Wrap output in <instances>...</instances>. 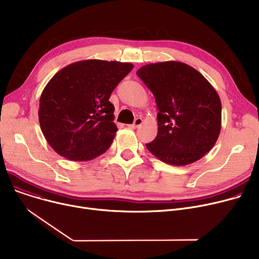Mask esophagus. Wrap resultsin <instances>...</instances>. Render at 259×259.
Here are the masks:
<instances>
[{
    "label": "esophagus",
    "instance_id": "1",
    "mask_svg": "<svg viewBox=\"0 0 259 259\" xmlns=\"http://www.w3.org/2000/svg\"><path fill=\"white\" fill-rule=\"evenodd\" d=\"M142 124H143V119H142L141 117H138V118L134 119V122H133L132 125H129V127H130V128H138V127H140Z\"/></svg>",
    "mask_w": 259,
    "mask_h": 259
}]
</instances>
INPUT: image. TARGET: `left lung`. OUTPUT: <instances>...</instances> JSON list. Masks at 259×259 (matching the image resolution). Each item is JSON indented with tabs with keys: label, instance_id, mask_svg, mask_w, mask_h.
<instances>
[{
	"label": "left lung",
	"instance_id": "left-lung-1",
	"mask_svg": "<svg viewBox=\"0 0 259 259\" xmlns=\"http://www.w3.org/2000/svg\"><path fill=\"white\" fill-rule=\"evenodd\" d=\"M158 109V131L146 147L159 160L186 166L215 145L222 128V103L201 73L182 62H160L137 71Z\"/></svg>",
	"mask_w": 259,
	"mask_h": 259
}]
</instances>
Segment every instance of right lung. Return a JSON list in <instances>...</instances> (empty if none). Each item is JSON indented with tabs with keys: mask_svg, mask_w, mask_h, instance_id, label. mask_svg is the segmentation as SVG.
I'll return each instance as SVG.
<instances>
[{
	"mask_svg": "<svg viewBox=\"0 0 259 259\" xmlns=\"http://www.w3.org/2000/svg\"><path fill=\"white\" fill-rule=\"evenodd\" d=\"M131 63L86 60L61 69L39 99V126L48 144L63 157L85 161L111 146L117 127L109 102Z\"/></svg>",
	"mask_w": 259,
	"mask_h": 259,
	"instance_id": "obj_1",
	"label": "right lung"
}]
</instances>
